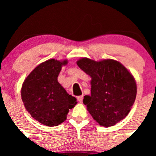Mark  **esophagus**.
Wrapping results in <instances>:
<instances>
[{
    "label": "esophagus",
    "instance_id": "34e87169",
    "mask_svg": "<svg viewBox=\"0 0 156 156\" xmlns=\"http://www.w3.org/2000/svg\"><path fill=\"white\" fill-rule=\"evenodd\" d=\"M77 99H78V101L79 102V103H82V101H83V96H78V97H77Z\"/></svg>",
    "mask_w": 156,
    "mask_h": 156
}]
</instances>
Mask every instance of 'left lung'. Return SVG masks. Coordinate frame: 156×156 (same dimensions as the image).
Here are the masks:
<instances>
[{
    "instance_id": "1",
    "label": "left lung",
    "mask_w": 156,
    "mask_h": 156,
    "mask_svg": "<svg viewBox=\"0 0 156 156\" xmlns=\"http://www.w3.org/2000/svg\"><path fill=\"white\" fill-rule=\"evenodd\" d=\"M77 65L91 77V94L84 96L83 103L93 119L104 127L113 126L125 119L136 96L133 75L113 59L96 62L82 58Z\"/></svg>"
}]
</instances>
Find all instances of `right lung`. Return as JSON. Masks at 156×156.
<instances>
[{
    "label": "right lung",
    "instance_id": "1",
    "mask_svg": "<svg viewBox=\"0 0 156 156\" xmlns=\"http://www.w3.org/2000/svg\"><path fill=\"white\" fill-rule=\"evenodd\" d=\"M68 61L49 59L37 66L26 78L21 96L31 117L46 126H57L66 121L69 110L77 104L75 97L69 95L58 82L62 66Z\"/></svg>",
    "mask_w": 156,
    "mask_h": 156
}]
</instances>
